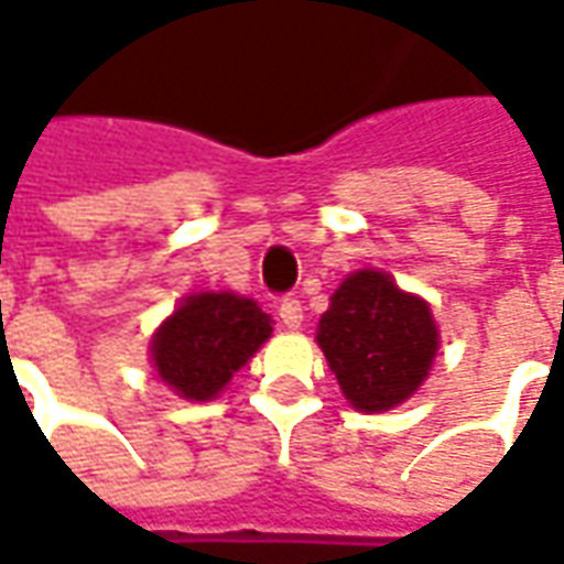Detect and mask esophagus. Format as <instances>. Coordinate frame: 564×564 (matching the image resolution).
<instances>
[{
  "mask_svg": "<svg viewBox=\"0 0 564 564\" xmlns=\"http://www.w3.org/2000/svg\"><path fill=\"white\" fill-rule=\"evenodd\" d=\"M279 319H282L285 328H301L304 325V304L297 297H285L279 304Z\"/></svg>",
  "mask_w": 564,
  "mask_h": 564,
  "instance_id": "1",
  "label": "esophagus"
}]
</instances>
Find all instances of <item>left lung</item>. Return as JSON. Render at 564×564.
<instances>
[{"label": "left lung", "instance_id": "left-lung-1", "mask_svg": "<svg viewBox=\"0 0 564 564\" xmlns=\"http://www.w3.org/2000/svg\"><path fill=\"white\" fill-rule=\"evenodd\" d=\"M322 352L340 390L359 411L405 402L426 378L438 349L430 306L395 289L378 270L344 279L319 319Z\"/></svg>", "mask_w": 564, "mask_h": 564}]
</instances>
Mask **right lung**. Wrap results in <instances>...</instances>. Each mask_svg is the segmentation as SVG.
I'll return each instance as SVG.
<instances>
[{
    "mask_svg": "<svg viewBox=\"0 0 564 564\" xmlns=\"http://www.w3.org/2000/svg\"><path fill=\"white\" fill-rule=\"evenodd\" d=\"M273 322L248 297L193 294L153 337V365L171 390L193 402L217 395L270 337Z\"/></svg>",
    "mask_w": 564,
    "mask_h": 564,
    "instance_id": "right-lung-1",
    "label": "right lung"
}]
</instances>
